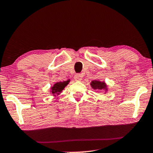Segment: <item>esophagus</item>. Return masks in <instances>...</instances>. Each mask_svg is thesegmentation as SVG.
<instances>
[{"mask_svg":"<svg viewBox=\"0 0 153 153\" xmlns=\"http://www.w3.org/2000/svg\"><path fill=\"white\" fill-rule=\"evenodd\" d=\"M74 78V80L76 81V82H80V81L82 80V75H81L80 74H76Z\"/></svg>","mask_w":153,"mask_h":153,"instance_id":"34e87169","label":"esophagus"}]
</instances>
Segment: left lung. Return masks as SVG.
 I'll use <instances>...</instances> for the list:
<instances>
[{
  "mask_svg": "<svg viewBox=\"0 0 153 153\" xmlns=\"http://www.w3.org/2000/svg\"><path fill=\"white\" fill-rule=\"evenodd\" d=\"M91 87L94 90H97L99 91H104L105 94L108 91V85L105 81H100V80H93L90 82Z\"/></svg>",
  "mask_w": 153,
  "mask_h": 153,
  "instance_id": "obj_1",
  "label": "left lung"
}]
</instances>
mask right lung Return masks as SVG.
Here are the masks:
<instances>
[{
    "label": "right lung",
    "mask_w": 153,
    "mask_h": 153,
    "mask_svg": "<svg viewBox=\"0 0 153 153\" xmlns=\"http://www.w3.org/2000/svg\"><path fill=\"white\" fill-rule=\"evenodd\" d=\"M70 81L71 80H70V79H69L68 80L64 81V82H56L50 88V94H51L54 97H56V96H59L62 92L63 90H64V88L69 84Z\"/></svg>",
    "instance_id": "right-lung-1"
}]
</instances>
